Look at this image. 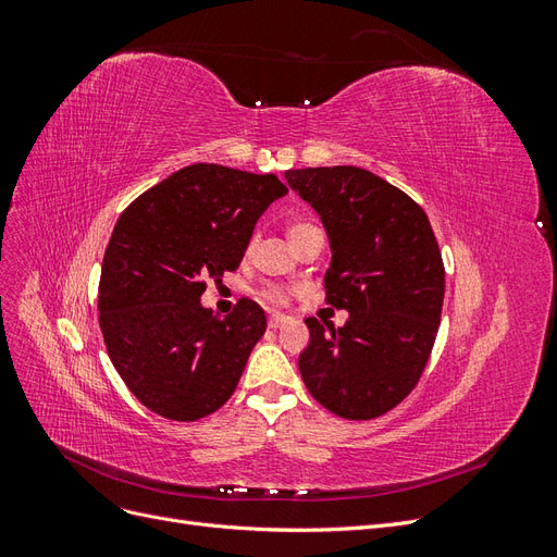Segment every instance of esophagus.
Returning a JSON list of instances; mask_svg holds the SVG:
<instances>
[{
	"label": "esophagus",
	"mask_w": 557,
	"mask_h": 557,
	"mask_svg": "<svg viewBox=\"0 0 557 557\" xmlns=\"http://www.w3.org/2000/svg\"><path fill=\"white\" fill-rule=\"evenodd\" d=\"M288 315H283V313H269V327H272V330H276V327H281V325H285V323H288Z\"/></svg>",
	"instance_id": "1"
}]
</instances>
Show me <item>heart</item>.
Masks as SVG:
<instances>
[{"instance_id":"1","label":"heart","mask_w":557,"mask_h":557,"mask_svg":"<svg viewBox=\"0 0 557 557\" xmlns=\"http://www.w3.org/2000/svg\"><path fill=\"white\" fill-rule=\"evenodd\" d=\"M295 227H301V225H293L290 230H295ZM269 301H285V293L281 290V288H274V285H269V288H264V293H262Z\"/></svg>"}]
</instances>
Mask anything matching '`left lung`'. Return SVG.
Masks as SVG:
<instances>
[{
	"mask_svg": "<svg viewBox=\"0 0 557 557\" xmlns=\"http://www.w3.org/2000/svg\"><path fill=\"white\" fill-rule=\"evenodd\" d=\"M285 181L323 223L327 305L344 327L307 318L299 374L315 401L348 420L383 416L430 360L444 305V262L425 211L360 166L288 170Z\"/></svg>",
	"mask_w": 557,
	"mask_h": 557,
	"instance_id": "obj_1",
	"label": "left lung"
}]
</instances>
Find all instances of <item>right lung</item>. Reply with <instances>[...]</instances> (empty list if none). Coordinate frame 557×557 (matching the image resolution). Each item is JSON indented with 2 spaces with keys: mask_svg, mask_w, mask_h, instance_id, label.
Listing matches in <instances>:
<instances>
[{
  "mask_svg": "<svg viewBox=\"0 0 557 557\" xmlns=\"http://www.w3.org/2000/svg\"><path fill=\"white\" fill-rule=\"evenodd\" d=\"M285 193L274 174L197 162L117 218L99 281V327L115 372L150 411L188 423L232 397L267 315L242 299L221 318L201 307V293L207 278L239 267L258 218Z\"/></svg>",
  "mask_w": 557,
  "mask_h": 557,
  "instance_id": "obj_1",
  "label": "right lung"
}]
</instances>
